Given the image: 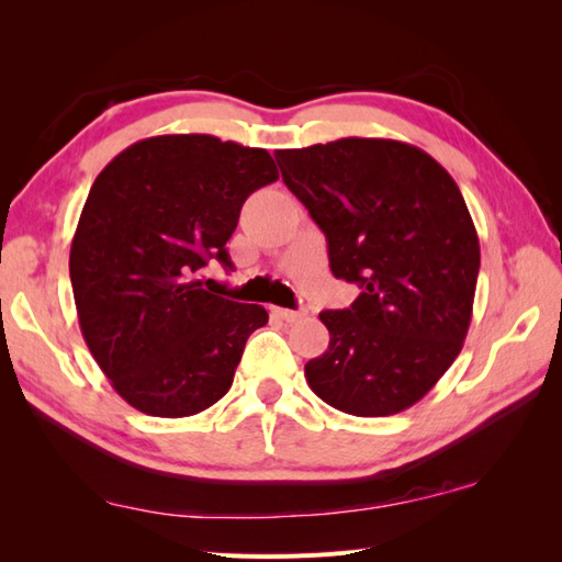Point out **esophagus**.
<instances>
[{
  "instance_id": "1",
  "label": "esophagus",
  "mask_w": 562,
  "mask_h": 562,
  "mask_svg": "<svg viewBox=\"0 0 562 562\" xmlns=\"http://www.w3.org/2000/svg\"><path fill=\"white\" fill-rule=\"evenodd\" d=\"M272 316H278V318H282V321H296V318H302V312H294V308L272 306Z\"/></svg>"
}]
</instances>
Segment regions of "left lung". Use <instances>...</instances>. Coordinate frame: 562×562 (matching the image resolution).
I'll list each match as a JSON object with an SVG mask.
<instances>
[{
    "label": "left lung",
    "instance_id": "obj_1",
    "mask_svg": "<svg viewBox=\"0 0 562 562\" xmlns=\"http://www.w3.org/2000/svg\"><path fill=\"white\" fill-rule=\"evenodd\" d=\"M282 181L328 241L336 278L362 294L321 312L328 350L304 367L321 401L357 417L411 408L457 360L473 316L479 234L453 178L398 139L280 149Z\"/></svg>",
    "mask_w": 562,
    "mask_h": 562
}]
</instances>
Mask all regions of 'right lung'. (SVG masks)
<instances>
[{
    "instance_id": "right-lung-1",
    "label": "right lung",
    "mask_w": 562,
    "mask_h": 562,
    "mask_svg": "<svg viewBox=\"0 0 562 562\" xmlns=\"http://www.w3.org/2000/svg\"><path fill=\"white\" fill-rule=\"evenodd\" d=\"M266 149L212 135H159L123 149L93 181L69 250L81 336L117 396L154 417L217 403L256 328L258 304L202 290L250 193L278 181Z\"/></svg>"
}]
</instances>
